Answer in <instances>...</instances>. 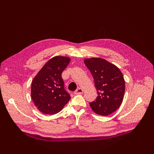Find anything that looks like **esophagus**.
Returning <instances> with one entry per match:
<instances>
[{"label": "esophagus", "mask_w": 154, "mask_h": 154, "mask_svg": "<svg viewBox=\"0 0 154 154\" xmlns=\"http://www.w3.org/2000/svg\"><path fill=\"white\" fill-rule=\"evenodd\" d=\"M83 93V90L81 89V88H79L74 92V94H82Z\"/></svg>", "instance_id": "34e87169"}]
</instances>
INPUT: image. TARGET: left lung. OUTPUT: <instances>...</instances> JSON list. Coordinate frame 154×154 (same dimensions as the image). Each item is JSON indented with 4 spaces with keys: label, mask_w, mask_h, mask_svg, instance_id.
Masks as SVG:
<instances>
[{
    "label": "left lung",
    "mask_w": 154,
    "mask_h": 154,
    "mask_svg": "<svg viewBox=\"0 0 154 154\" xmlns=\"http://www.w3.org/2000/svg\"><path fill=\"white\" fill-rule=\"evenodd\" d=\"M92 74L98 96L89 103L94 112L107 116L116 111L123 100L125 81L120 70L103 59L93 57L84 61Z\"/></svg>",
    "instance_id": "obj_1"
}]
</instances>
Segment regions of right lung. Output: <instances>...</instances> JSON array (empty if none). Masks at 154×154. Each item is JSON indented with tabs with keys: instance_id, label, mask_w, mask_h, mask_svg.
Here are the masks:
<instances>
[{
	"instance_id": "1",
	"label": "right lung",
	"mask_w": 154,
	"mask_h": 154,
	"mask_svg": "<svg viewBox=\"0 0 154 154\" xmlns=\"http://www.w3.org/2000/svg\"><path fill=\"white\" fill-rule=\"evenodd\" d=\"M70 59L56 56L49 60L35 75L32 82V99L38 110L45 114L60 112L71 99L64 88L62 72Z\"/></svg>"
}]
</instances>
